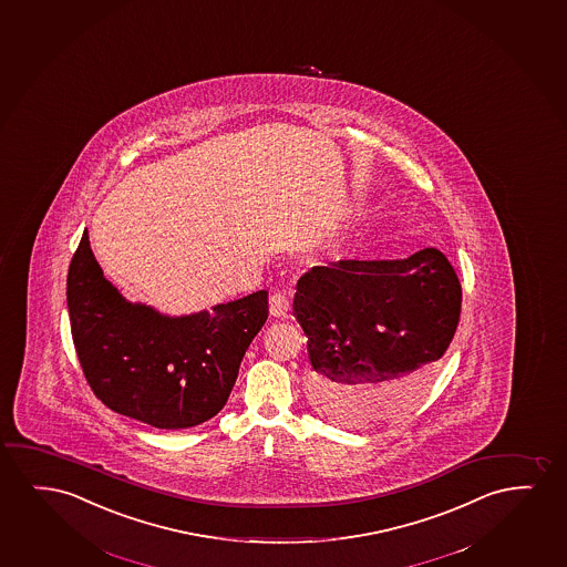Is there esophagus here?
Instances as JSON below:
<instances>
[{
  "label": "esophagus",
  "mask_w": 567,
  "mask_h": 567,
  "mask_svg": "<svg viewBox=\"0 0 567 567\" xmlns=\"http://www.w3.org/2000/svg\"><path fill=\"white\" fill-rule=\"evenodd\" d=\"M269 310L275 318H287L288 310H290V298L285 290L272 292L269 298Z\"/></svg>",
  "instance_id": "obj_1"
}]
</instances>
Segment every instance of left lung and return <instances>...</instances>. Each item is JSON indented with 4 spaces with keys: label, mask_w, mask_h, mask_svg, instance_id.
Segmentation results:
<instances>
[{
    "label": "left lung",
    "mask_w": 567,
    "mask_h": 567,
    "mask_svg": "<svg viewBox=\"0 0 567 567\" xmlns=\"http://www.w3.org/2000/svg\"><path fill=\"white\" fill-rule=\"evenodd\" d=\"M461 298L457 272L435 248L306 272L292 308L308 337L311 406L342 427L411 411L457 331Z\"/></svg>",
    "instance_id": "left-lung-1"
}]
</instances>
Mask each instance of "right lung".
Masks as SVG:
<instances>
[{
  "mask_svg": "<svg viewBox=\"0 0 567 567\" xmlns=\"http://www.w3.org/2000/svg\"><path fill=\"white\" fill-rule=\"evenodd\" d=\"M68 310L94 395L148 426L182 430L225 406L269 306L267 290L184 318L127 302L104 279L85 230L68 272Z\"/></svg>",
  "mask_w": 567,
  "mask_h": 567,
  "instance_id": "obj_1",
  "label": "right lung"
}]
</instances>
